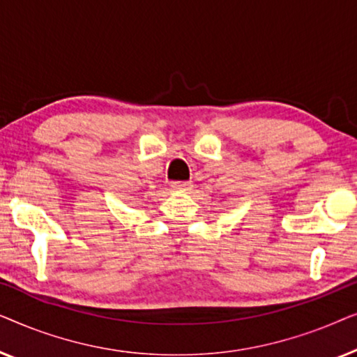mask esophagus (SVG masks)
<instances>
[{"mask_svg":"<svg viewBox=\"0 0 357 357\" xmlns=\"http://www.w3.org/2000/svg\"><path fill=\"white\" fill-rule=\"evenodd\" d=\"M170 187L175 190H188V188H192V182H172Z\"/></svg>","mask_w":357,"mask_h":357,"instance_id":"1","label":"esophagus"}]
</instances>
